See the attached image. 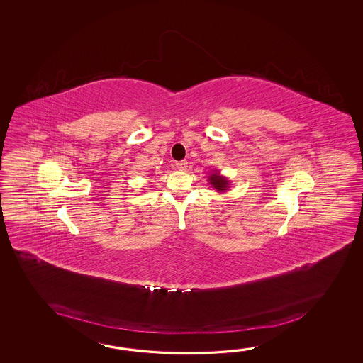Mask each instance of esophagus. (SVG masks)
Here are the masks:
<instances>
[{
  "label": "esophagus",
  "mask_w": 363,
  "mask_h": 363,
  "mask_svg": "<svg viewBox=\"0 0 363 363\" xmlns=\"http://www.w3.org/2000/svg\"><path fill=\"white\" fill-rule=\"evenodd\" d=\"M177 167H178L179 170L184 171L186 170V167H188V162L186 161H179L177 162Z\"/></svg>",
  "instance_id": "1"
}]
</instances>
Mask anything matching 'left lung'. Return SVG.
Masks as SVG:
<instances>
[{
    "label": "left lung",
    "mask_w": 363,
    "mask_h": 363,
    "mask_svg": "<svg viewBox=\"0 0 363 363\" xmlns=\"http://www.w3.org/2000/svg\"><path fill=\"white\" fill-rule=\"evenodd\" d=\"M208 182H210V184L213 185V188L216 189L218 192H225L230 188L228 186L230 182L224 178V177H222V175H219V172H216V171L208 177Z\"/></svg>",
    "instance_id": "8db88e82"
}]
</instances>
